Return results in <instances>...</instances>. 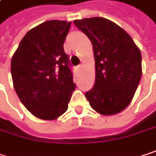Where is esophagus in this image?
I'll use <instances>...</instances> for the list:
<instances>
[{
	"label": "esophagus",
	"mask_w": 156,
	"mask_h": 156,
	"mask_svg": "<svg viewBox=\"0 0 156 156\" xmlns=\"http://www.w3.org/2000/svg\"><path fill=\"white\" fill-rule=\"evenodd\" d=\"M82 65H78V66H77V69H78V70H80V69H81V68H82Z\"/></svg>",
	"instance_id": "34e87169"
}]
</instances>
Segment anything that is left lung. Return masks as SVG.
<instances>
[{
	"mask_svg": "<svg viewBox=\"0 0 156 156\" xmlns=\"http://www.w3.org/2000/svg\"><path fill=\"white\" fill-rule=\"evenodd\" d=\"M92 43L96 82L85 93L90 106L102 115H114L131 103L142 74L141 53L120 26L104 17L74 20Z\"/></svg>",
	"mask_w": 156,
	"mask_h": 156,
	"instance_id": "left-lung-1",
	"label": "left lung"
}]
</instances>
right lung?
<instances>
[{
	"label": "right lung",
	"instance_id": "right-lung-1",
	"mask_svg": "<svg viewBox=\"0 0 156 156\" xmlns=\"http://www.w3.org/2000/svg\"><path fill=\"white\" fill-rule=\"evenodd\" d=\"M71 22L46 21L29 30L11 58L15 90L30 112L44 120L68 108L75 84L63 44Z\"/></svg>",
	"mask_w": 156,
	"mask_h": 156
}]
</instances>
